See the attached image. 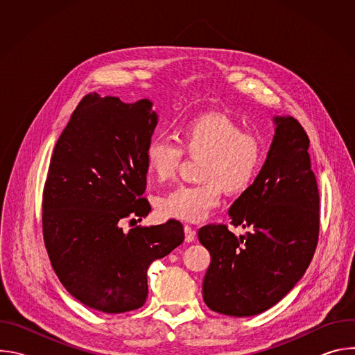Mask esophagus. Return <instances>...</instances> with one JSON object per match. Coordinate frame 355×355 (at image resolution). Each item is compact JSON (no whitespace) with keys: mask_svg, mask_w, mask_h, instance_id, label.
<instances>
[{"mask_svg":"<svg viewBox=\"0 0 355 355\" xmlns=\"http://www.w3.org/2000/svg\"><path fill=\"white\" fill-rule=\"evenodd\" d=\"M184 233H185V241L187 243H192L195 240V230L191 226H184Z\"/></svg>","mask_w":355,"mask_h":355,"instance_id":"esophagus-1","label":"esophagus"}]
</instances>
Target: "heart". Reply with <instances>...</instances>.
Returning <instances> with one entry per match:
<instances>
[{
    "instance_id": "heart-1",
    "label": "heart",
    "mask_w": 355,
    "mask_h": 355,
    "mask_svg": "<svg viewBox=\"0 0 355 355\" xmlns=\"http://www.w3.org/2000/svg\"><path fill=\"white\" fill-rule=\"evenodd\" d=\"M180 146L166 140L148 141L144 159L148 171L159 181L175 177L182 151L202 157L199 180L195 185H180L160 200L166 218L199 222L219 204L222 187L227 192H240L250 187L259 174L266 150L263 140L225 114L211 112L192 118L177 129Z\"/></svg>"
}]
</instances>
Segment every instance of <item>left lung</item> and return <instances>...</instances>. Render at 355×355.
I'll use <instances>...</instances> for the list:
<instances>
[{"mask_svg":"<svg viewBox=\"0 0 355 355\" xmlns=\"http://www.w3.org/2000/svg\"><path fill=\"white\" fill-rule=\"evenodd\" d=\"M267 160L229 209L236 237L223 225L198 232L211 252L202 293L214 312L234 318L266 312L297 284L319 237V191L309 137L292 116H274Z\"/></svg>","mask_w":355,"mask_h":355,"instance_id":"obj_1","label":"left lung"}]
</instances>
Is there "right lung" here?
I'll return each mask as SVG.
<instances>
[{
	"mask_svg": "<svg viewBox=\"0 0 355 355\" xmlns=\"http://www.w3.org/2000/svg\"><path fill=\"white\" fill-rule=\"evenodd\" d=\"M157 126L153 103L85 95L60 135L43 189L42 223L47 254L63 286L104 313L139 309L147 270L184 241L178 220L136 226L146 218L144 150ZM130 220V222H132Z\"/></svg>",
	"mask_w": 355,
	"mask_h": 355,
	"instance_id": "obj_1",
	"label": "right lung"
}]
</instances>
